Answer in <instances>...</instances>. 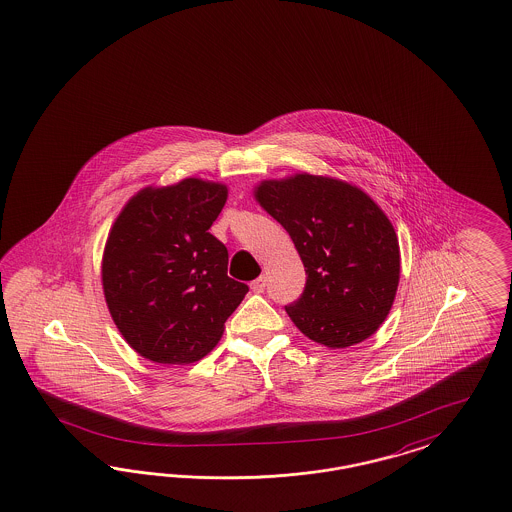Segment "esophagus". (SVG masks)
I'll use <instances>...</instances> for the list:
<instances>
[{
	"instance_id": "1",
	"label": "esophagus",
	"mask_w": 512,
	"mask_h": 512,
	"mask_svg": "<svg viewBox=\"0 0 512 512\" xmlns=\"http://www.w3.org/2000/svg\"><path fill=\"white\" fill-rule=\"evenodd\" d=\"M266 287V278L265 276H259L257 280H253L251 282V289H253V293H263Z\"/></svg>"
}]
</instances>
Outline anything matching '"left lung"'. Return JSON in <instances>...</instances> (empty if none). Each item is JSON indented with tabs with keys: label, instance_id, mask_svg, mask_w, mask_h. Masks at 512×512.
Wrapping results in <instances>:
<instances>
[{
	"label": "left lung",
	"instance_id": "obj_1",
	"mask_svg": "<svg viewBox=\"0 0 512 512\" xmlns=\"http://www.w3.org/2000/svg\"><path fill=\"white\" fill-rule=\"evenodd\" d=\"M255 198L289 232L306 270L285 312L329 348L369 338L391 310L399 285V242L386 213L357 187L331 177L263 181Z\"/></svg>",
	"mask_w": 512,
	"mask_h": 512
}]
</instances>
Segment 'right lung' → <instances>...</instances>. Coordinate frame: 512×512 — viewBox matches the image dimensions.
Here are the masks:
<instances>
[{"label":"right lung","mask_w":512,"mask_h":512,"mask_svg":"<svg viewBox=\"0 0 512 512\" xmlns=\"http://www.w3.org/2000/svg\"><path fill=\"white\" fill-rule=\"evenodd\" d=\"M225 202V185L189 177L143 189L109 232L102 265L107 308L145 359L198 361L246 297V283L227 276V247L208 232Z\"/></svg>","instance_id":"add662e5"}]
</instances>
